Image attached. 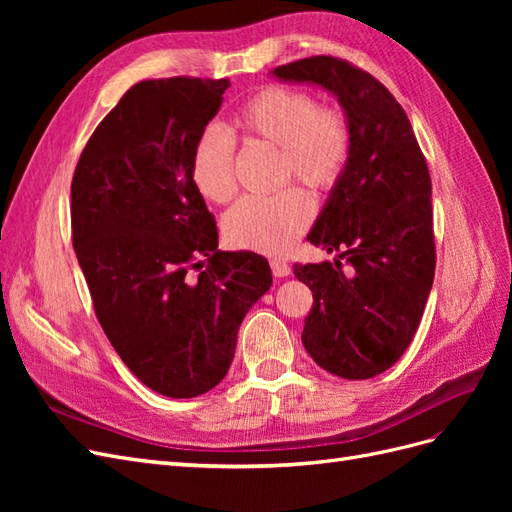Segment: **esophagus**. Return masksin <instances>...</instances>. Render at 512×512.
<instances>
[{"mask_svg": "<svg viewBox=\"0 0 512 512\" xmlns=\"http://www.w3.org/2000/svg\"><path fill=\"white\" fill-rule=\"evenodd\" d=\"M271 271L275 277H288L292 273V267L284 260H271Z\"/></svg>", "mask_w": 512, "mask_h": 512, "instance_id": "obj_1", "label": "esophagus"}]
</instances>
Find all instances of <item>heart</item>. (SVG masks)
Instances as JSON below:
<instances>
[{"label": "heart", "instance_id": "heart-1", "mask_svg": "<svg viewBox=\"0 0 512 512\" xmlns=\"http://www.w3.org/2000/svg\"><path fill=\"white\" fill-rule=\"evenodd\" d=\"M230 134L277 149V170L314 192H327L342 177L350 156V126L335 106H316L299 89H260L232 117ZM222 128H207L192 149V181L205 200L224 205L235 196V143ZM314 215L305 192L290 188L273 198H243L224 220L226 239L260 254H286Z\"/></svg>", "mask_w": 512, "mask_h": 512}]
</instances>
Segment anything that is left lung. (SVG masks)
Returning a JSON list of instances; mask_svg holds the SVG:
<instances>
[{
    "label": "left lung",
    "mask_w": 512,
    "mask_h": 512,
    "mask_svg": "<svg viewBox=\"0 0 512 512\" xmlns=\"http://www.w3.org/2000/svg\"><path fill=\"white\" fill-rule=\"evenodd\" d=\"M271 76L322 87L348 119L346 168L307 235L339 254L333 262L294 265V275L314 294L301 333L309 356L339 378H374L410 346L433 284L427 162L391 91L348 61L316 55Z\"/></svg>",
    "instance_id": "8db88e82"
}]
</instances>
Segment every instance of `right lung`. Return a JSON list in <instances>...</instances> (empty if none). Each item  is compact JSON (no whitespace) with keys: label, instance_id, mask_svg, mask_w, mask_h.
Masks as SVG:
<instances>
[{"label":"right lung","instance_id":"right-lung-1","mask_svg":"<svg viewBox=\"0 0 512 512\" xmlns=\"http://www.w3.org/2000/svg\"><path fill=\"white\" fill-rule=\"evenodd\" d=\"M228 87L136 83L91 134L72 179V245L108 342L145 386L175 399L224 380L245 314L273 284L267 258L218 250L192 181L196 138ZM196 266L206 271L192 276Z\"/></svg>","mask_w":512,"mask_h":512}]
</instances>
